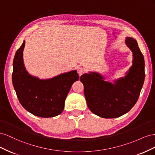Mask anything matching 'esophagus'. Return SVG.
Instances as JSON below:
<instances>
[{
	"label": "esophagus",
	"mask_w": 155,
	"mask_h": 155,
	"mask_svg": "<svg viewBox=\"0 0 155 155\" xmlns=\"http://www.w3.org/2000/svg\"><path fill=\"white\" fill-rule=\"evenodd\" d=\"M77 71H78V73L79 76H81V75L84 72H85V69H84L83 67H78Z\"/></svg>",
	"instance_id": "34e87169"
}]
</instances>
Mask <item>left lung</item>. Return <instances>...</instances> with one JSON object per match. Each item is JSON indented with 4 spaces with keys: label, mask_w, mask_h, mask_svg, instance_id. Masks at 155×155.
<instances>
[{
    "label": "left lung",
    "mask_w": 155,
    "mask_h": 155,
    "mask_svg": "<svg viewBox=\"0 0 155 155\" xmlns=\"http://www.w3.org/2000/svg\"><path fill=\"white\" fill-rule=\"evenodd\" d=\"M125 45L133 53V64L124 77L107 81L101 74L89 72L80 77L89 109L104 118H115L129 112L137 103L145 79V62L137 41L127 37Z\"/></svg>",
    "instance_id": "obj_1"
}]
</instances>
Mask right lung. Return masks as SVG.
Here are the masks:
<instances>
[{"instance_id": "obj_1", "label": "right lung", "mask_w": 155, "mask_h": 155, "mask_svg": "<svg viewBox=\"0 0 155 155\" xmlns=\"http://www.w3.org/2000/svg\"><path fill=\"white\" fill-rule=\"evenodd\" d=\"M25 41L16 51L13 63L12 82L18 101L32 114L50 118L63 112L72 84L79 79L76 70L49 79H39L26 70L23 61Z\"/></svg>"}]
</instances>
